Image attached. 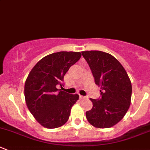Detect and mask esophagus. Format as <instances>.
Segmentation results:
<instances>
[{
  "label": "esophagus",
  "instance_id": "34e87169",
  "mask_svg": "<svg viewBox=\"0 0 150 150\" xmlns=\"http://www.w3.org/2000/svg\"><path fill=\"white\" fill-rule=\"evenodd\" d=\"M86 96H82V95H80V99H86Z\"/></svg>",
  "mask_w": 150,
  "mask_h": 150
}]
</instances>
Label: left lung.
<instances>
[{
    "mask_svg": "<svg viewBox=\"0 0 150 150\" xmlns=\"http://www.w3.org/2000/svg\"><path fill=\"white\" fill-rule=\"evenodd\" d=\"M101 98L90 99L93 107L86 112L89 123L99 128L112 127L123 118L131 104L132 86L123 67L113 56L100 51H82Z\"/></svg>",
    "mask_w": 150,
    "mask_h": 150,
    "instance_id": "8db88e82",
    "label": "left lung"
}]
</instances>
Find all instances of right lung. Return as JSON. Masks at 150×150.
Segmentation results:
<instances>
[{
    "instance_id": "add662e5",
    "label": "right lung",
    "mask_w": 150,
    "mask_h": 150,
    "mask_svg": "<svg viewBox=\"0 0 150 150\" xmlns=\"http://www.w3.org/2000/svg\"><path fill=\"white\" fill-rule=\"evenodd\" d=\"M81 52L60 51L47 55L32 69L25 84L28 108L35 120L43 127L56 128L67 121L71 108L79 99L57 89L64 76L81 59Z\"/></svg>"
}]
</instances>
